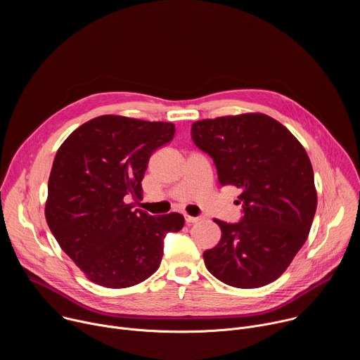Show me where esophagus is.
<instances>
[{
	"label": "esophagus",
	"mask_w": 360,
	"mask_h": 360,
	"mask_svg": "<svg viewBox=\"0 0 360 360\" xmlns=\"http://www.w3.org/2000/svg\"><path fill=\"white\" fill-rule=\"evenodd\" d=\"M202 218L200 217H191V215H185V221L188 224H195V222H199Z\"/></svg>",
	"instance_id": "34e87169"
}]
</instances>
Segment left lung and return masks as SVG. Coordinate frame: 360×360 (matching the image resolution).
Here are the masks:
<instances>
[{
	"label": "left lung",
	"instance_id": "1",
	"mask_svg": "<svg viewBox=\"0 0 360 360\" xmlns=\"http://www.w3.org/2000/svg\"><path fill=\"white\" fill-rule=\"evenodd\" d=\"M192 139L210 153L221 185L240 189L238 224L214 219L219 243L203 252L207 269L240 289L276 281L309 235L318 195L309 157L293 134L261 112L200 120Z\"/></svg>",
	"mask_w": 360,
	"mask_h": 360
}]
</instances>
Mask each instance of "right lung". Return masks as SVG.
Masks as SVG:
<instances>
[{
    "label": "right lung",
    "instance_id": "add662e5",
    "mask_svg": "<svg viewBox=\"0 0 360 360\" xmlns=\"http://www.w3.org/2000/svg\"><path fill=\"white\" fill-rule=\"evenodd\" d=\"M172 122L101 115L60 146L48 179L46 224L61 249L94 283L121 289L160 268L164 238L182 229L181 214L134 210L153 150L172 141Z\"/></svg>",
    "mask_w": 360,
    "mask_h": 360
}]
</instances>
